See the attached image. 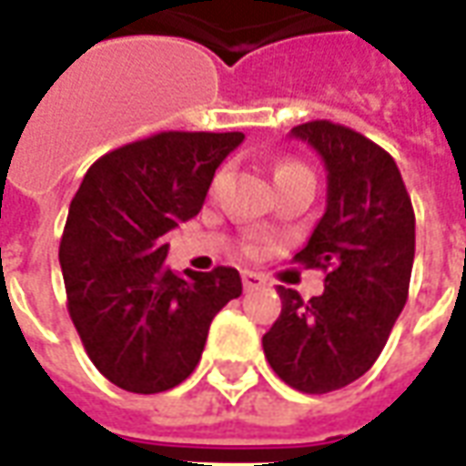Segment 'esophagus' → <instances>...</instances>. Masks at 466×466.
<instances>
[{"label": "esophagus", "mask_w": 466, "mask_h": 466, "mask_svg": "<svg viewBox=\"0 0 466 466\" xmlns=\"http://www.w3.org/2000/svg\"><path fill=\"white\" fill-rule=\"evenodd\" d=\"M242 285H244V289H259V288H265L267 279L262 278L259 272H249V269H244Z\"/></svg>", "instance_id": "esophagus-1"}]
</instances>
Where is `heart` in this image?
I'll return each instance as SVG.
<instances>
[{
  "mask_svg": "<svg viewBox=\"0 0 466 466\" xmlns=\"http://www.w3.org/2000/svg\"><path fill=\"white\" fill-rule=\"evenodd\" d=\"M295 168H305V166L292 164V161H285V164H279V166H278V171H275V177H282V174H288V171H295ZM247 252H255V247L249 244V247H247Z\"/></svg>",
  "mask_w": 466,
  "mask_h": 466,
  "instance_id": "heart-1",
  "label": "heart"
}]
</instances>
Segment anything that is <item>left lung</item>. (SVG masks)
Segmentation results:
<instances>
[{"label":"left lung","instance_id":"8db88e82","mask_svg":"<svg viewBox=\"0 0 466 466\" xmlns=\"http://www.w3.org/2000/svg\"><path fill=\"white\" fill-rule=\"evenodd\" d=\"M328 171V204L295 262L325 272L323 295L282 288V312L262 338L272 370L302 393L360 379L386 346L409 298L414 207L401 171L380 146L330 120L295 126Z\"/></svg>","mask_w":466,"mask_h":466}]
</instances>
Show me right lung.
<instances>
[{
	"mask_svg": "<svg viewBox=\"0 0 466 466\" xmlns=\"http://www.w3.org/2000/svg\"><path fill=\"white\" fill-rule=\"evenodd\" d=\"M244 133L164 131L87 168L70 201L60 267L67 310L96 369L118 389L161 393L191 376L214 315L242 295L234 267L164 265V234L197 217Z\"/></svg>",
	"mask_w": 466,
	"mask_h": 466,
	"instance_id": "add662e5",
	"label": "right lung"
}]
</instances>
